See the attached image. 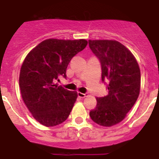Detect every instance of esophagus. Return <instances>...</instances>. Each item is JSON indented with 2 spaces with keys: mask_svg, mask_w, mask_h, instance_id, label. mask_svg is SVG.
Returning a JSON list of instances; mask_svg holds the SVG:
<instances>
[{
  "mask_svg": "<svg viewBox=\"0 0 159 159\" xmlns=\"http://www.w3.org/2000/svg\"><path fill=\"white\" fill-rule=\"evenodd\" d=\"M77 96L81 98H84L87 96V93H82V92H77Z\"/></svg>",
  "mask_w": 159,
  "mask_h": 159,
  "instance_id": "obj_1",
  "label": "esophagus"
}]
</instances>
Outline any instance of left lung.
Wrapping results in <instances>:
<instances>
[{
    "label": "left lung",
    "mask_w": 159,
    "mask_h": 159,
    "mask_svg": "<svg viewBox=\"0 0 159 159\" xmlns=\"http://www.w3.org/2000/svg\"><path fill=\"white\" fill-rule=\"evenodd\" d=\"M89 47L99 59L102 79L108 82V95L97 97L90 117L100 125L110 127L122 121L138 99L140 70L130 51L116 40H89Z\"/></svg>",
    "instance_id": "left-lung-1"
}]
</instances>
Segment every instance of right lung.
Listing matches in <instances>:
<instances>
[{
  "label": "right lung",
  "mask_w": 159,
  "mask_h": 159,
  "mask_svg": "<svg viewBox=\"0 0 159 159\" xmlns=\"http://www.w3.org/2000/svg\"><path fill=\"white\" fill-rule=\"evenodd\" d=\"M87 45L86 39H48L28 53L21 66L19 84L23 101L34 118L47 127L67 119L77 97V92L55 83L66 78L71 59Z\"/></svg>",
  "instance_id": "1"
}]
</instances>
